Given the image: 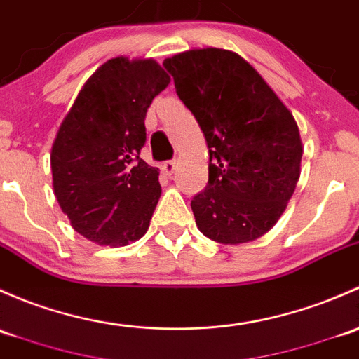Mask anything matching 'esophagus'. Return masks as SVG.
Segmentation results:
<instances>
[{
  "mask_svg": "<svg viewBox=\"0 0 359 359\" xmlns=\"http://www.w3.org/2000/svg\"><path fill=\"white\" fill-rule=\"evenodd\" d=\"M161 169L165 176H171L176 169V161H165L164 164H162Z\"/></svg>",
  "mask_w": 359,
  "mask_h": 359,
  "instance_id": "obj_1",
  "label": "esophagus"
}]
</instances>
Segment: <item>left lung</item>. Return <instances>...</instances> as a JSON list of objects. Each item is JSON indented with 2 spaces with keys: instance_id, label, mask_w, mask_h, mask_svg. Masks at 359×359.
Wrapping results in <instances>:
<instances>
[{
  "instance_id": "obj_1",
  "label": "left lung",
  "mask_w": 359,
  "mask_h": 359,
  "mask_svg": "<svg viewBox=\"0 0 359 359\" xmlns=\"http://www.w3.org/2000/svg\"><path fill=\"white\" fill-rule=\"evenodd\" d=\"M164 67L209 149V183L191 201L198 230L223 245L261 238L285 212L301 176L294 116L235 51L191 48Z\"/></svg>"
}]
</instances>
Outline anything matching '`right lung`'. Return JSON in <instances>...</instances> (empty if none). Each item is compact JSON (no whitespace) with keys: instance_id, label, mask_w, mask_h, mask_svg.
<instances>
[{"instance_id":"add662e5","label":"right lung","mask_w":359,"mask_h":359,"mask_svg":"<svg viewBox=\"0 0 359 359\" xmlns=\"http://www.w3.org/2000/svg\"><path fill=\"white\" fill-rule=\"evenodd\" d=\"M169 83L154 58H110L58 128L50 154L53 194L70 226L98 245H129L149 230L162 190L158 169L140 150L147 110Z\"/></svg>"}]
</instances>
